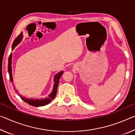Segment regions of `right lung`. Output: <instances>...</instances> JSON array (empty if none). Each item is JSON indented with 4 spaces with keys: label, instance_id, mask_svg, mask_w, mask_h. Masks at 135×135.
<instances>
[{
    "label": "right lung",
    "instance_id": "1",
    "mask_svg": "<svg viewBox=\"0 0 135 135\" xmlns=\"http://www.w3.org/2000/svg\"><path fill=\"white\" fill-rule=\"evenodd\" d=\"M23 35L22 33H20L17 37L15 40L14 41L13 44L12 46V50L14 49L17 45L19 42L21 41V40H22ZM11 59H12V53H11V54L9 56V59H8V73H9V80L10 82H12L13 81V79H12V67H11ZM64 71H61L59 72L58 73H57L56 75L54 77V85H53V88L52 92L50 93V94H49L47 97L46 98H41V99H31V98H26L25 97H22L20 95H19L21 97L23 101L25 102L26 103H28L29 105L33 106L35 107L38 106H45L46 104H49L52 100H53L56 96V92H57V88L59 85V79L62 76V74H63ZM17 91H16V93H17Z\"/></svg>",
    "mask_w": 135,
    "mask_h": 135
}]
</instances>
